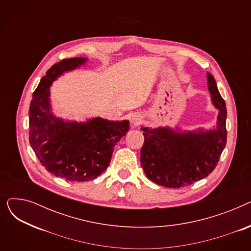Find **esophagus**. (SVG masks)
<instances>
[{"label": "esophagus", "mask_w": 251, "mask_h": 251, "mask_svg": "<svg viewBox=\"0 0 251 251\" xmlns=\"http://www.w3.org/2000/svg\"><path fill=\"white\" fill-rule=\"evenodd\" d=\"M141 121V116L138 113H134L130 116V124L132 127L137 126Z\"/></svg>", "instance_id": "1"}]
</instances>
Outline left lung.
<instances>
[{
    "instance_id": "8db88e82",
    "label": "left lung",
    "mask_w": 251,
    "mask_h": 251,
    "mask_svg": "<svg viewBox=\"0 0 251 251\" xmlns=\"http://www.w3.org/2000/svg\"><path fill=\"white\" fill-rule=\"evenodd\" d=\"M210 100L218 110L217 123L209 129L184 130L176 126H141L144 144L140 163L147 177L159 185L179 188L208 176L226 147V102L216 80L206 73Z\"/></svg>"
}]
</instances>
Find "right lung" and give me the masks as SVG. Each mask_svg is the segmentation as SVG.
<instances>
[{
	"label": "right lung",
	"instance_id": "right-lung-1",
	"mask_svg": "<svg viewBox=\"0 0 251 251\" xmlns=\"http://www.w3.org/2000/svg\"><path fill=\"white\" fill-rule=\"evenodd\" d=\"M87 61L78 57L52 65L34 90L29 107V142L37 159L50 174L69 181H89L100 176L111 162L116 143L129 130L128 120L94 117L72 121L52 112V82Z\"/></svg>",
	"mask_w": 251,
	"mask_h": 251
}]
</instances>
